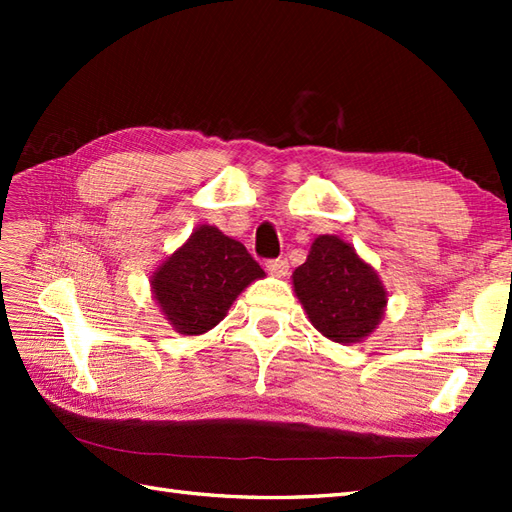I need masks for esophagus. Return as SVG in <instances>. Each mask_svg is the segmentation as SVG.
I'll use <instances>...</instances> for the list:
<instances>
[{
  "label": "esophagus",
  "instance_id": "obj_1",
  "mask_svg": "<svg viewBox=\"0 0 512 512\" xmlns=\"http://www.w3.org/2000/svg\"><path fill=\"white\" fill-rule=\"evenodd\" d=\"M288 262L286 259H268L266 262V270L270 275H275V277H286L288 275Z\"/></svg>",
  "mask_w": 512,
  "mask_h": 512
}]
</instances>
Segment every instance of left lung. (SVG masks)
<instances>
[{"label": "left lung", "mask_w": 512, "mask_h": 512, "mask_svg": "<svg viewBox=\"0 0 512 512\" xmlns=\"http://www.w3.org/2000/svg\"><path fill=\"white\" fill-rule=\"evenodd\" d=\"M292 284L314 328L336 343H356L378 325L387 292L350 244L334 235L314 239Z\"/></svg>", "instance_id": "8db88e82"}]
</instances>
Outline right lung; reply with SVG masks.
<instances>
[{
    "instance_id": "1",
    "label": "right lung",
    "mask_w": 512,
    "mask_h": 512,
    "mask_svg": "<svg viewBox=\"0 0 512 512\" xmlns=\"http://www.w3.org/2000/svg\"><path fill=\"white\" fill-rule=\"evenodd\" d=\"M259 277L264 270L244 244L220 228L200 226L156 270L151 288L173 328L193 336L215 328L239 292Z\"/></svg>"
}]
</instances>
